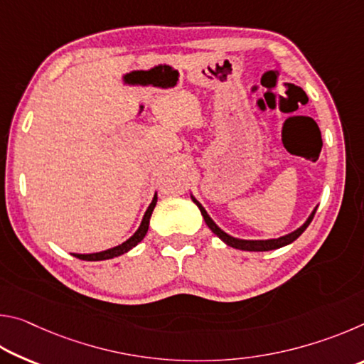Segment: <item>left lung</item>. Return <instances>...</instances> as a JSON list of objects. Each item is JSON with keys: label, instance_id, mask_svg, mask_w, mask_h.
Segmentation results:
<instances>
[{"label": "left lung", "instance_id": "8db88e82", "mask_svg": "<svg viewBox=\"0 0 364 364\" xmlns=\"http://www.w3.org/2000/svg\"><path fill=\"white\" fill-rule=\"evenodd\" d=\"M191 199H193L194 204L199 207V210L202 213V217H204L207 226L210 228L212 232L217 234V236L221 239V241H223L226 245H230V247L239 249V250H249V252L274 250V249L284 247V245L294 242L295 239H297L300 234L306 230L308 225L311 223V220H313V217H315V212H316V208H318V207L313 208V212L310 213V217H308L305 223L301 225V226H299L297 230L292 231V232H289V234H284V236H281L278 239H239V237H234V236H231V234H228V232H225L223 230H221V228L210 218V215L207 213L205 208L202 207L200 202L197 200L193 194H191Z\"/></svg>", "mask_w": 364, "mask_h": 364}]
</instances>
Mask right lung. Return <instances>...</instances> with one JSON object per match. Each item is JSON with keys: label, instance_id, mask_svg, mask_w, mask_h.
I'll list each match as a JSON object with an SVG mask.
<instances>
[{"label": "right lung", "instance_id": "obj_1", "mask_svg": "<svg viewBox=\"0 0 364 364\" xmlns=\"http://www.w3.org/2000/svg\"><path fill=\"white\" fill-rule=\"evenodd\" d=\"M157 204V193L154 194L152 197V202L147 207V210L144 213L143 220H141V225L136 230V232L133 234L132 237H128L125 242H122L119 245H115L112 249H107V250H102V252H96V254H73V257L80 258V260H88V262H100V260H109V258H114V257H119L122 254H125V252L132 250L133 247H136V245L143 241L147 230H149V220H151V215L154 212V207Z\"/></svg>", "mask_w": 364, "mask_h": 364}]
</instances>
